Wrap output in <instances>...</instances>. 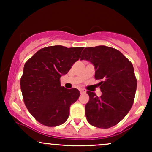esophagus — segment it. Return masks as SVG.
Masks as SVG:
<instances>
[{
	"label": "esophagus",
	"mask_w": 152,
	"mask_h": 152,
	"mask_svg": "<svg viewBox=\"0 0 152 152\" xmlns=\"http://www.w3.org/2000/svg\"><path fill=\"white\" fill-rule=\"evenodd\" d=\"M79 91L81 94H84L86 92V89H85V88H80Z\"/></svg>",
	"instance_id": "1"
}]
</instances>
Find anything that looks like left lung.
Here are the masks:
<instances>
[{
    "instance_id": "left-lung-1",
    "label": "left lung",
    "mask_w": 152,
    "mask_h": 152,
    "mask_svg": "<svg viewBox=\"0 0 152 152\" xmlns=\"http://www.w3.org/2000/svg\"><path fill=\"white\" fill-rule=\"evenodd\" d=\"M81 60L91 63L95 78L102 95L98 97L89 91L86 104V119L92 126L108 129L126 116L133 105L137 81L132 64L119 50L105 46L88 47L83 50Z\"/></svg>"
}]
</instances>
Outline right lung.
<instances>
[{
  "instance_id": "1",
  "label": "right lung",
  "mask_w": 152,
  "mask_h": 152,
  "mask_svg": "<svg viewBox=\"0 0 152 152\" xmlns=\"http://www.w3.org/2000/svg\"><path fill=\"white\" fill-rule=\"evenodd\" d=\"M83 49L45 47L26 62L20 81L23 98L31 114L43 125L59 126L69 118L70 106L80 92L61 86L60 78L79 59Z\"/></svg>"
}]
</instances>
